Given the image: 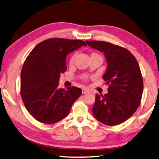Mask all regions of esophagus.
<instances>
[{
	"label": "esophagus",
	"mask_w": 159,
	"mask_h": 159,
	"mask_svg": "<svg viewBox=\"0 0 159 159\" xmlns=\"http://www.w3.org/2000/svg\"><path fill=\"white\" fill-rule=\"evenodd\" d=\"M88 92H89V90L87 89H86V88H83V89H82V93H83V94L87 93H88Z\"/></svg>",
	"instance_id": "34e87169"
}]
</instances>
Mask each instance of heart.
Returning a JSON list of instances; mask_svg holds the SVG:
<instances>
[{"instance_id":"1","label":"heart","mask_w":159,"mask_h":159,"mask_svg":"<svg viewBox=\"0 0 159 159\" xmlns=\"http://www.w3.org/2000/svg\"><path fill=\"white\" fill-rule=\"evenodd\" d=\"M73 60H74V57H72V58H71V59H70V62H71V63H72V62L73 61Z\"/></svg>"}]
</instances>
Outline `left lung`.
<instances>
[{
	"instance_id": "left-lung-1",
	"label": "left lung",
	"mask_w": 159,
	"mask_h": 159,
	"mask_svg": "<svg viewBox=\"0 0 159 159\" xmlns=\"http://www.w3.org/2000/svg\"><path fill=\"white\" fill-rule=\"evenodd\" d=\"M86 43L103 52L107 63L102 79L109 86L108 93L96 95L93 116L108 126L120 124L133 116L141 102L143 83L139 63L133 54L122 47L102 41Z\"/></svg>"
}]
</instances>
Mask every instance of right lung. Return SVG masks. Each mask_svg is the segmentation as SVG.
I'll use <instances>...</instances> for the list:
<instances>
[{
    "mask_svg": "<svg viewBox=\"0 0 159 159\" xmlns=\"http://www.w3.org/2000/svg\"><path fill=\"white\" fill-rule=\"evenodd\" d=\"M83 46L82 40L51 38L35 46L20 74V93L26 109L35 120L55 124L68 115L82 93L80 88H59L61 74L67 70L66 57Z\"/></svg>",
    "mask_w": 159,
    "mask_h": 159,
    "instance_id": "right-lung-1",
    "label": "right lung"
}]
</instances>
